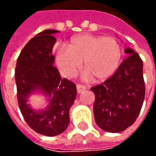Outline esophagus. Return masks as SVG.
<instances>
[{"instance_id":"esophagus-1","label":"esophagus","mask_w":156,"mask_h":156,"mask_svg":"<svg viewBox=\"0 0 156 156\" xmlns=\"http://www.w3.org/2000/svg\"><path fill=\"white\" fill-rule=\"evenodd\" d=\"M86 89V87L83 86V85L82 84H77V91H78V94H81L82 92H83Z\"/></svg>"}]
</instances>
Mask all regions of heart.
Masks as SVG:
<instances>
[{
	"label": "heart",
	"mask_w": 156,
	"mask_h": 156,
	"mask_svg": "<svg viewBox=\"0 0 156 156\" xmlns=\"http://www.w3.org/2000/svg\"><path fill=\"white\" fill-rule=\"evenodd\" d=\"M122 51L115 38L81 34L71 39L68 48H59L57 63L66 77H73L83 66V78L103 81L115 73L120 63Z\"/></svg>",
	"instance_id": "b5f03b06"
}]
</instances>
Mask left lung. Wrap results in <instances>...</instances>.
Here are the masks:
<instances>
[{
  "mask_svg": "<svg viewBox=\"0 0 156 156\" xmlns=\"http://www.w3.org/2000/svg\"><path fill=\"white\" fill-rule=\"evenodd\" d=\"M129 56L114 75L91 88L95 95L94 115L96 124L110 133L124 131L139 116L145 94L143 62L137 52L126 48Z\"/></svg>",
  "mask_w": 156,
  "mask_h": 156,
  "instance_id": "obj_1",
  "label": "left lung"
}]
</instances>
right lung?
Masks as SVG:
<instances>
[{"label":"right lung","instance_id":"add662e5","mask_svg":"<svg viewBox=\"0 0 156 156\" xmlns=\"http://www.w3.org/2000/svg\"><path fill=\"white\" fill-rule=\"evenodd\" d=\"M57 30L48 29L32 37L19 55L15 70L17 101L24 119L37 133L55 136L68 128L69 109L77 94L76 85L62 78L53 66L51 54L56 43ZM41 91L48 97L49 104L42 111H34L27 104L29 95Z\"/></svg>","mask_w":156,"mask_h":156}]
</instances>
